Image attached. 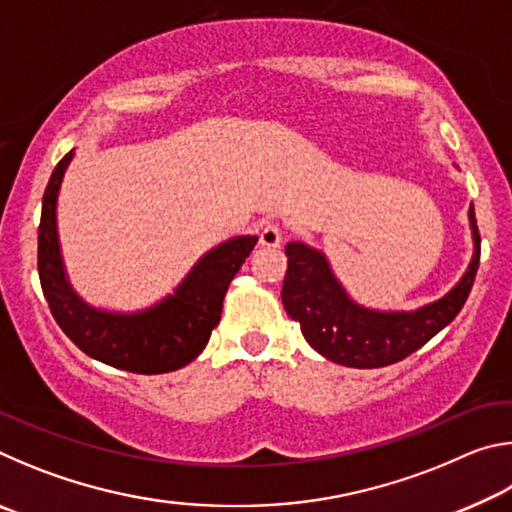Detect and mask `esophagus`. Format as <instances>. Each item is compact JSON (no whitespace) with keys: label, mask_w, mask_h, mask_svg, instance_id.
I'll return each mask as SVG.
<instances>
[{"label":"esophagus","mask_w":512,"mask_h":512,"mask_svg":"<svg viewBox=\"0 0 512 512\" xmlns=\"http://www.w3.org/2000/svg\"><path fill=\"white\" fill-rule=\"evenodd\" d=\"M280 244H282L280 225H266V228L259 232V246L262 248H280Z\"/></svg>","instance_id":"1"}]
</instances>
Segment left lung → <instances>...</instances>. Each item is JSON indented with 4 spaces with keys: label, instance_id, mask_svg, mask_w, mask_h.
<instances>
[{
    "label": "left lung",
    "instance_id": "8db88e82",
    "mask_svg": "<svg viewBox=\"0 0 512 512\" xmlns=\"http://www.w3.org/2000/svg\"><path fill=\"white\" fill-rule=\"evenodd\" d=\"M467 219L472 259L461 280L438 300L409 311L366 307L343 287L323 250L305 241H289L282 305L300 323L305 341L329 361L348 368H381L402 361L452 323L470 296L481 257L474 205L467 210Z\"/></svg>",
    "mask_w": 512,
    "mask_h": 512
}]
</instances>
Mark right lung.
Instances as JSON below:
<instances>
[{
	"label": "right lung",
	"mask_w": 512,
	"mask_h": 512,
	"mask_svg": "<svg viewBox=\"0 0 512 512\" xmlns=\"http://www.w3.org/2000/svg\"><path fill=\"white\" fill-rule=\"evenodd\" d=\"M74 149L58 162L42 196L38 228V273L42 293L60 329L88 357L106 366L162 375L187 366L205 350L219 325L223 296L241 264L253 253L257 235L221 241L189 268L173 293L137 311L94 307L69 282L58 237V196Z\"/></svg>",
	"instance_id": "add662e5"
}]
</instances>
